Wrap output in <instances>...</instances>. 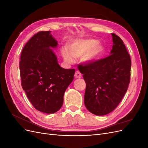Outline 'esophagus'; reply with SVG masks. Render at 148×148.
I'll return each instance as SVG.
<instances>
[{
  "label": "esophagus",
  "instance_id": "1",
  "mask_svg": "<svg viewBox=\"0 0 148 148\" xmlns=\"http://www.w3.org/2000/svg\"><path fill=\"white\" fill-rule=\"evenodd\" d=\"M74 76H75V78H79L82 77V73H80L79 71H76Z\"/></svg>",
  "mask_w": 148,
  "mask_h": 148
}]
</instances>
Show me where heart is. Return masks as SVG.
<instances>
[{
  "label": "heart",
  "instance_id": "1",
  "mask_svg": "<svg viewBox=\"0 0 148 148\" xmlns=\"http://www.w3.org/2000/svg\"><path fill=\"white\" fill-rule=\"evenodd\" d=\"M66 48H62L61 53L65 61L72 63L74 58L82 57V60L85 64H89L95 61L99 57L103 50L97 41L92 39H78L68 45Z\"/></svg>",
  "mask_w": 148,
  "mask_h": 148
}]
</instances>
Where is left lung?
<instances>
[{
  "mask_svg": "<svg viewBox=\"0 0 148 148\" xmlns=\"http://www.w3.org/2000/svg\"><path fill=\"white\" fill-rule=\"evenodd\" d=\"M112 36L114 44L109 56L78 67L86 83L84 105L96 115L113 111L122 101L130 82V56L120 38L114 33Z\"/></svg>",
  "mask_w": 148,
  "mask_h": 148,
  "instance_id": "8db88e82",
  "label": "left lung"
}]
</instances>
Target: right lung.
Returning <instances> with one entry per match:
<instances>
[{"instance_id": "1", "label": "right lung", "mask_w": 148, "mask_h": 148, "mask_svg": "<svg viewBox=\"0 0 148 148\" xmlns=\"http://www.w3.org/2000/svg\"><path fill=\"white\" fill-rule=\"evenodd\" d=\"M50 33L35 34L25 45L19 63L22 88L34 108L46 114L61 108L75 74V69H63L57 63L50 49L56 47L57 41Z\"/></svg>"}]
</instances>
